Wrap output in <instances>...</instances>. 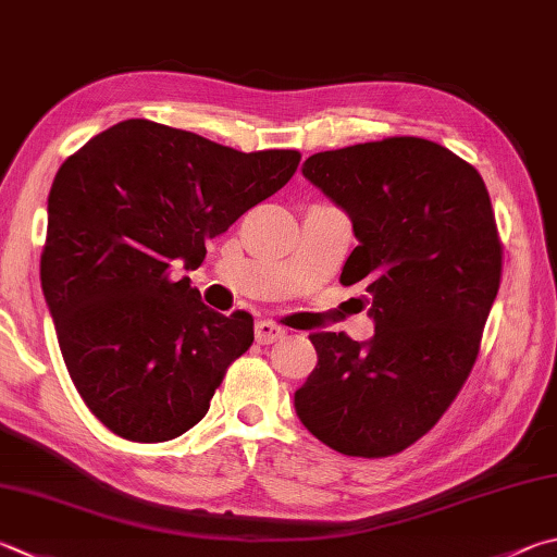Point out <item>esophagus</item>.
Segmentation results:
<instances>
[{
  "mask_svg": "<svg viewBox=\"0 0 557 557\" xmlns=\"http://www.w3.org/2000/svg\"><path fill=\"white\" fill-rule=\"evenodd\" d=\"M282 336H285V329H280L277 323H272V321L256 323V341L260 343V346H270V343H275Z\"/></svg>",
  "mask_w": 557,
  "mask_h": 557,
  "instance_id": "34e87169",
  "label": "esophagus"
}]
</instances>
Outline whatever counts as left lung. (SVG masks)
Returning a JSON list of instances; mask_svg holds the SVG:
<instances>
[{
	"label": "left lung",
	"instance_id": "left-lung-1",
	"mask_svg": "<svg viewBox=\"0 0 557 557\" xmlns=\"http://www.w3.org/2000/svg\"><path fill=\"white\" fill-rule=\"evenodd\" d=\"M301 173L352 221L341 285L366 287L375 336H309L319 362L295 407L329 448L387 458L436 426L478 360L504 262L490 191L417 136L323 150Z\"/></svg>",
	"mask_w": 557,
	"mask_h": 557
}]
</instances>
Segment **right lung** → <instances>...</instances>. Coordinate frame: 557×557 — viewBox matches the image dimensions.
<instances>
[{
    "label": "right lung",
    "instance_id": "1",
    "mask_svg": "<svg viewBox=\"0 0 557 557\" xmlns=\"http://www.w3.org/2000/svg\"><path fill=\"white\" fill-rule=\"evenodd\" d=\"M299 160L128 119L60 165L40 285L70 380L111 433L160 443L205 419L252 346V317L209 309L173 268H199L207 240L285 187Z\"/></svg>",
    "mask_w": 557,
    "mask_h": 557
}]
</instances>
